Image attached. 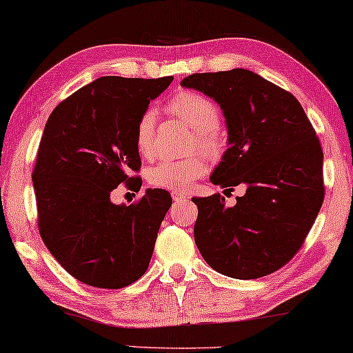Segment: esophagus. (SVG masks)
I'll use <instances>...</instances> for the list:
<instances>
[{"label":"esophagus","instance_id":"34e87169","mask_svg":"<svg viewBox=\"0 0 353 353\" xmlns=\"http://www.w3.org/2000/svg\"><path fill=\"white\" fill-rule=\"evenodd\" d=\"M171 196H172V201H174V203H185V201H188V194H185V193L172 192Z\"/></svg>","mask_w":353,"mask_h":353}]
</instances>
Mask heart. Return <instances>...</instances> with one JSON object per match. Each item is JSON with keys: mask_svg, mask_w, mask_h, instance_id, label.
<instances>
[{"mask_svg": "<svg viewBox=\"0 0 353 353\" xmlns=\"http://www.w3.org/2000/svg\"><path fill=\"white\" fill-rule=\"evenodd\" d=\"M166 112L182 120L188 125L196 136L199 150L209 157H215L220 152L222 141L217 126L220 123V112L209 98L194 92H179L166 104ZM155 115L144 112L141 115L134 131L136 149L143 157H150L154 152ZM204 163L199 157L187 160H166L161 161L149 171V182L154 187L166 190L185 192L192 183L203 176Z\"/></svg>", "mask_w": 353, "mask_h": 353, "instance_id": "obj_1", "label": "heart"}]
</instances>
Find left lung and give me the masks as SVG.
<instances>
[{"mask_svg":"<svg viewBox=\"0 0 353 353\" xmlns=\"http://www.w3.org/2000/svg\"><path fill=\"white\" fill-rule=\"evenodd\" d=\"M222 109L228 149L210 182L245 193L227 206L212 194L198 206L194 243L212 270L256 279L282 268L303 245L323 203V152L296 98L254 71L192 74L181 82Z\"/></svg>","mask_w":353,"mask_h":353,"instance_id":"8db88e82","label":"left lung"}]
</instances>
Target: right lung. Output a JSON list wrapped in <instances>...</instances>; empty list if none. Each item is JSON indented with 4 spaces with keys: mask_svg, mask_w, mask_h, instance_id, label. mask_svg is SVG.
<instances>
[{
    "mask_svg": "<svg viewBox=\"0 0 353 353\" xmlns=\"http://www.w3.org/2000/svg\"><path fill=\"white\" fill-rule=\"evenodd\" d=\"M172 77L104 76L54 109L44 126L33 187L41 238L72 277L98 288H123L144 274L171 194L147 188L139 203L110 201L141 159L136 123Z\"/></svg>",
    "mask_w": 353,
    "mask_h": 353,
    "instance_id": "right-lung-1",
    "label": "right lung"
}]
</instances>
